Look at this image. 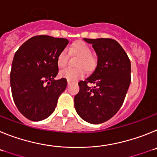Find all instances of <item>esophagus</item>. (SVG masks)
Masks as SVG:
<instances>
[{
  "mask_svg": "<svg viewBox=\"0 0 157 157\" xmlns=\"http://www.w3.org/2000/svg\"><path fill=\"white\" fill-rule=\"evenodd\" d=\"M70 83H71L70 81H67V85H70Z\"/></svg>",
  "mask_w": 157,
  "mask_h": 157,
  "instance_id": "obj_1",
  "label": "esophagus"
}]
</instances>
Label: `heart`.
Listing matches in <instances>:
<instances>
[{
  "label": "heart",
  "instance_id": "1",
  "mask_svg": "<svg viewBox=\"0 0 157 157\" xmlns=\"http://www.w3.org/2000/svg\"><path fill=\"white\" fill-rule=\"evenodd\" d=\"M71 54H74L78 56L76 66L78 68H67L63 70L59 73V76L66 78L67 81L75 82L82 78L85 76V70L92 71L96 65L95 58L92 56V49L88 44L84 41H77L72 44L71 46L68 48ZM68 53L67 49H63L58 54L56 58V63L59 68H63L67 64L68 62Z\"/></svg>",
  "mask_w": 157,
  "mask_h": 157
}]
</instances>
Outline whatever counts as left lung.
I'll return each mask as SVG.
<instances>
[{"label":"left lung","mask_w":157,"mask_h":157,"mask_svg":"<svg viewBox=\"0 0 157 157\" xmlns=\"http://www.w3.org/2000/svg\"><path fill=\"white\" fill-rule=\"evenodd\" d=\"M92 44L98 65L90 77L78 82L75 108L83 120L100 124L120 110L130 83V61L121 45L112 38H84ZM94 84L93 87L88 84Z\"/></svg>","instance_id":"1"}]
</instances>
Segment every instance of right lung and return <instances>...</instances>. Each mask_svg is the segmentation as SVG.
Returning a JSON list of instances; mask_svg holds the SVG:
<instances>
[{
    "mask_svg": "<svg viewBox=\"0 0 157 157\" xmlns=\"http://www.w3.org/2000/svg\"><path fill=\"white\" fill-rule=\"evenodd\" d=\"M69 41L66 38L37 35L25 41L16 52L10 83L18 110L31 121L45 120L54 112L66 78L55 80L56 58Z\"/></svg>",
    "mask_w": 157,
    "mask_h": 157,
    "instance_id": "obj_1",
    "label": "right lung"
}]
</instances>
